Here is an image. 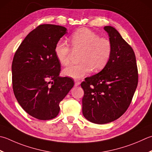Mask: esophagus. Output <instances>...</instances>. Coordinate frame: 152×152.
Listing matches in <instances>:
<instances>
[{"label": "esophagus", "mask_w": 152, "mask_h": 152, "mask_svg": "<svg viewBox=\"0 0 152 152\" xmlns=\"http://www.w3.org/2000/svg\"><path fill=\"white\" fill-rule=\"evenodd\" d=\"M80 84V81H78V80H74V85H75L76 86H78Z\"/></svg>", "instance_id": "obj_1"}]
</instances>
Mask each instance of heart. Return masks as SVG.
Returning <instances> with one entry per match:
<instances>
[{
  "instance_id": "heart-1",
  "label": "heart",
  "mask_w": 152,
  "mask_h": 152,
  "mask_svg": "<svg viewBox=\"0 0 152 152\" xmlns=\"http://www.w3.org/2000/svg\"><path fill=\"white\" fill-rule=\"evenodd\" d=\"M70 43L74 50L82 51L78 64L70 65L63 70L64 75L75 79L87 75L93 69L95 72L102 70L107 64L112 53V43L108 38L101 37L87 28L75 31L70 37ZM70 48L63 41H58L55 47V54L59 63H69Z\"/></svg>"
}]
</instances>
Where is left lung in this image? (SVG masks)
I'll use <instances>...</instances> for the list:
<instances>
[{
	"label": "left lung",
	"mask_w": 152,
	"mask_h": 152,
	"mask_svg": "<svg viewBox=\"0 0 152 152\" xmlns=\"http://www.w3.org/2000/svg\"><path fill=\"white\" fill-rule=\"evenodd\" d=\"M112 43L107 64L85 78L82 113L88 121L103 124L119 118L129 108L138 81L134 52L113 27H104Z\"/></svg>",
	"instance_id": "1"
}]
</instances>
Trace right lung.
I'll list each match as a JSON object with an SVG mask.
<instances>
[{"label": "right lung", "mask_w": 152, "mask_h": 152, "mask_svg": "<svg viewBox=\"0 0 152 152\" xmlns=\"http://www.w3.org/2000/svg\"><path fill=\"white\" fill-rule=\"evenodd\" d=\"M66 28L53 24L37 26L15 53L12 64L14 96L23 109L39 120L56 117L59 103L74 86L73 80L60 77L61 64L55 47Z\"/></svg>", "instance_id": "1"}]
</instances>
